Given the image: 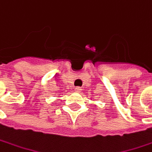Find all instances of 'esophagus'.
Returning <instances> with one entry per match:
<instances>
[{
  "instance_id": "esophagus-1",
  "label": "esophagus",
  "mask_w": 152,
  "mask_h": 152,
  "mask_svg": "<svg viewBox=\"0 0 152 152\" xmlns=\"http://www.w3.org/2000/svg\"><path fill=\"white\" fill-rule=\"evenodd\" d=\"M81 90H82V89H81L80 87H75V88H74V91H76V92H80Z\"/></svg>"
}]
</instances>
